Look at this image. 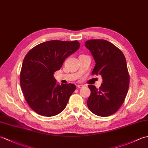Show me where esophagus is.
Returning a JSON list of instances; mask_svg holds the SVG:
<instances>
[{
  "instance_id": "obj_1",
  "label": "esophagus",
  "mask_w": 148,
  "mask_h": 148,
  "mask_svg": "<svg viewBox=\"0 0 148 148\" xmlns=\"http://www.w3.org/2000/svg\"><path fill=\"white\" fill-rule=\"evenodd\" d=\"M77 88H83L84 87V85H83V84H77Z\"/></svg>"
}]
</instances>
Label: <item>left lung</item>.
I'll list each match as a JSON object with an SVG mask.
<instances>
[{"label": "left lung", "mask_w": 148, "mask_h": 148, "mask_svg": "<svg viewBox=\"0 0 148 148\" xmlns=\"http://www.w3.org/2000/svg\"><path fill=\"white\" fill-rule=\"evenodd\" d=\"M84 45L95 60L92 74L100 75L103 79L98 90L94 85H88L91 94L88 108L99 116H111L124 102L129 87L126 59L120 49L106 40H89Z\"/></svg>", "instance_id": "left-lung-1"}]
</instances>
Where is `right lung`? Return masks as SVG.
<instances>
[{
  "instance_id": "1",
  "label": "right lung",
  "mask_w": 148,
  "mask_h": 148,
  "mask_svg": "<svg viewBox=\"0 0 148 148\" xmlns=\"http://www.w3.org/2000/svg\"><path fill=\"white\" fill-rule=\"evenodd\" d=\"M79 46L77 40H49L37 45L25 56L20 73V85L28 104L37 114L50 117L66 108L76 86L58 84L53 74Z\"/></svg>"
}]
</instances>
